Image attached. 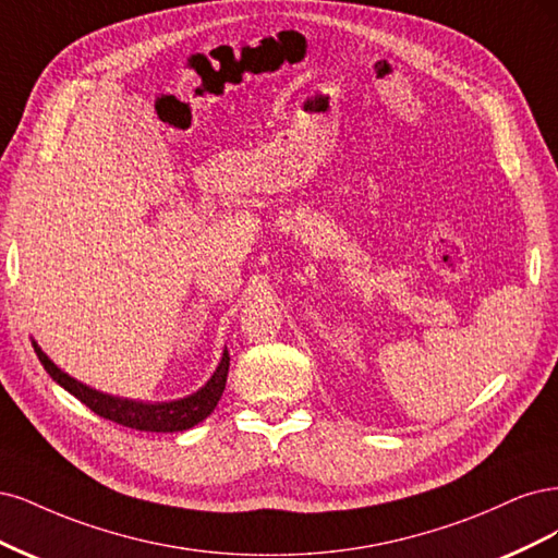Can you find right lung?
Returning a JSON list of instances; mask_svg holds the SVG:
<instances>
[{
  "label": "right lung",
  "instance_id": "right-lung-1",
  "mask_svg": "<svg viewBox=\"0 0 558 558\" xmlns=\"http://www.w3.org/2000/svg\"><path fill=\"white\" fill-rule=\"evenodd\" d=\"M32 345L52 380H56L60 387H64L69 393H74L81 403H85L89 410L97 412L99 417L136 428V430H155V434L187 430L199 422H204L215 410V405H218L227 385V373H229V352L225 348L218 368H215L210 380L202 389H196L185 399L146 403V401L111 397V393H104L99 389L78 383L76 377H71L69 373L58 368V364H52V359L39 348L37 340H32Z\"/></svg>",
  "mask_w": 558,
  "mask_h": 558
}]
</instances>
